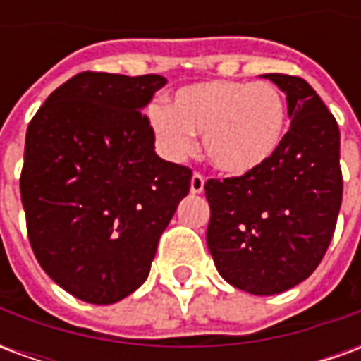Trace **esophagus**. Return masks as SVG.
Listing matches in <instances>:
<instances>
[{"label":"esophagus","mask_w":361,"mask_h":361,"mask_svg":"<svg viewBox=\"0 0 361 361\" xmlns=\"http://www.w3.org/2000/svg\"><path fill=\"white\" fill-rule=\"evenodd\" d=\"M204 189V178L199 172L193 173V178H191V193L197 195V193H203Z\"/></svg>","instance_id":"esophagus-1"}]
</instances>
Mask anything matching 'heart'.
Listing matches in <instances>:
<instances>
[{"label": "heart", "instance_id": "obj_1", "mask_svg": "<svg viewBox=\"0 0 361 361\" xmlns=\"http://www.w3.org/2000/svg\"><path fill=\"white\" fill-rule=\"evenodd\" d=\"M149 123L170 160H185L203 135L204 158L219 172L245 176L263 168L284 141L288 104L271 82L216 81L180 89L170 108L150 106Z\"/></svg>", "mask_w": 361, "mask_h": 361}]
</instances>
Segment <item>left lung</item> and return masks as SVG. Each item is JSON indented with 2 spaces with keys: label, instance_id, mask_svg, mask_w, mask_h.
Returning a JSON list of instances; mask_svg holds the SVG:
<instances>
[{
  "label": "left lung",
  "instance_id": "1",
  "mask_svg": "<svg viewBox=\"0 0 361 361\" xmlns=\"http://www.w3.org/2000/svg\"><path fill=\"white\" fill-rule=\"evenodd\" d=\"M286 94L290 129L255 172L209 180L207 245L220 276L255 295L280 294L321 263L342 203L341 131L310 82L267 73Z\"/></svg>",
  "mask_w": 361,
  "mask_h": 361
}]
</instances>
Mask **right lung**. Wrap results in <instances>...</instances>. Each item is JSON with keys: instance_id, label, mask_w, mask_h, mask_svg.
<instances>
[{"instance_id": "1", "label": "right lung", "mask_w": 361, "mask_h": 361, "mask_svg": "<svg viewBox=\"0 0 361 361\" xmlns=\"http://www.w3.org/2000/svg\"><path fill=\"white\" fill-rule=\"evenodd\" d=\"M160 75L85 71L30 119L20 172L27 232L44 272L82 302L108 305L147 280L191 170L154 152L142 108Z\"/></svg>"}]
</instances>
